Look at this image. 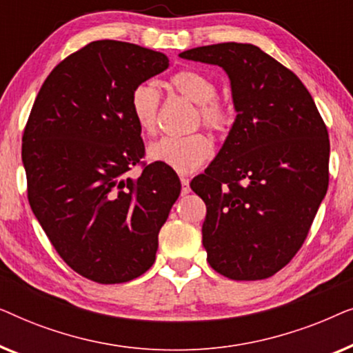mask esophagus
I'll return each instance as SVG.
<instances>
[{
  "label": "esophagus",
  "mask_w": 353,
  "mask_h": 353,
  "mask_svg": "<svg viewBox=\"0 0 353 353\" xmlns=\"http://www.w3.org/2000/svg\"><path fill=\"white\" fill-rule=\"evenodd\" d=\"M180 181H181V194H183V196L190 194V191H191L190 180H188V178H185V176H181Z\"/></svg>",
  "instance_id": "obj_1"
}]
</instances>
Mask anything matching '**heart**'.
Instances as JSON below:
<instances>
[{
    "label": "heart",
    "instance_id": "1",
    "mask_svg": "<svg viewBox=\"0 0 353 353\" xmlns=\"http://www.w3.org/2000/svg\"><path fill=\"white\" fill-rule=\"evenodd\" d=\"M170 86L199 105L202 123L214 132H221L231 122L230 109L215 98L216 85L204 72L185 69L172 75ZM161 93L156 85L144 81L133 88L130 94V112L134 123L146 134L157 130ZM149 159L173 168L178 173H191L201 168L214 154V144L205 134L190 137H165L152 143L148 149Z\"/></svg>",
    "mask_w": 353,
    "mask_h": 353
}]
</instances>
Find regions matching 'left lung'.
Segmentation results:
<instances>
[{
  "label": "left lung",
  "mask_w": 353,
  "mask_h": 353,
  "mask_svg": "<svg viewBox=\"0 0 353 353\" xmlns=\"http://www.w3.org/2000/svg\"><path fill=\"white\" fill-rule=\"evenodd\" d=\"M180 57L221 67L236 110L223 146L190 185L207 207V260L238 281L273 276L301 249L326 196V125L297 75L259 46L220 43Z\"/></svg>",
  "instance_id": "obj_1"
}]
</instances>
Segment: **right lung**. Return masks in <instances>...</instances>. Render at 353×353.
Returning a JSON list of instances; mask_svg holds the SVG:
<instances>
[{
    "instance_id": "add662e5",
    "label": "right lung",
    "mask_w": 353,
    "mask_h": 353,
    "mask_svg": "<svg viewBox=\"0 0 353 353\" xmlns=\"http://www.w3.org/2000/svg\"><path fill=\"white\" fill-rule=\"evenodd\" d=\"M167 67L163 52L93 41L52 69L28 117V202L62 260L91 281L127 283L148 272L180 196L163 163L125 176L144 156L130 94Z\"/></svg>"
}]
</instances>
